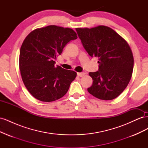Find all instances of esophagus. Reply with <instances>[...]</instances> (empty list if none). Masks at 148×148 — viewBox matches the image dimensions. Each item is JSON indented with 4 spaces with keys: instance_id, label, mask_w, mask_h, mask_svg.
<instances>
[{
    "instance_id": "34e87169",
    "label": "esophagus",
    "mask_w": 148,
    "mask_h": 148,
    "mask_svg": "<svg viewBox=\"0 0 148 148\" xmlns=\"http://www.w3.org/2000/svg\"><path fill=\"white\" fill-rule=\"evenodd\" d=\"M85 73L84 72H82V73H77V75L78 76V77H84V76L85 75Z\"/></svg>"
}]
</instances>
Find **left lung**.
I'll list each match as a JSON object with an SVG mask.
<instances>
[{"label":"left lung","mask_w":148,"mask_h":148,"mask_svg":"<svg viewBox=\"0 0 148 148\" xmlns=\"http://www.w3.org/2000/svg\"><path fill=\"white\" fill-rule=\"evenodd\" d=\"M76 31L88 54L99 60L98 71L89 73L92 84L88 91L99 99H115L126 88L132 77L134 59L130 47L108 26L77 28Z\"/></svg>","instance_id":"obj_1"}]
</instances>
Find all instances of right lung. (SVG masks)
Returning <instances> with one entry per match:
<instances>
[{
    "label": "right lung",
    "mask_w": 148,
    "mask_h": 148,
    "mask_svg": "<svg viewBox=\"0 0 148 148\" xmlns=\"http://www.w3.org/2000/svg\"><path fill=\"white\" fill-rule=\"evenodd\" d=\"M76 39L72 29L56 25L35 29L26 37L20 48L19 66L25 87L36 99L54 101L68 91L77 73L56 66L54 60L66 44Z\"/></svg>",
    "instance_id": "1"
}]
</instances>
